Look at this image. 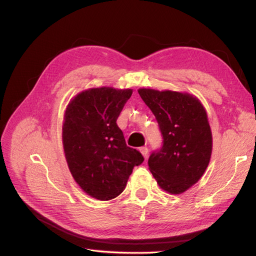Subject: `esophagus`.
I'll use <instances>...</instances> for the list:
<instances>
[{
  "label": "esophagus",
  "mask_w": 256,
  "mask_h": 256,
  "mask_svg": "<svg viewBox=\"0 0 256 256\" xmlns=\"http://www.w3.org/2000/svg\"><path fill=\"white\" fill-rule=\"evenodd\" d=\"M138 150H140V152L143 154L144 158H147V156H148V148H147L146 146H142L138 148Z\"/></svg>",
  "instance_id": "esophagus-1"
}]
</instances>
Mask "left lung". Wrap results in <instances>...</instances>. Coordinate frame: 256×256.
Instances as JSON below:
<instances>
[{"mask_svg": "<svg viewBox=\"0 0 256 256\" xmlns=\"http://www.w3.org/2000/svg\"><path fill=\"white\" fill-rule=\"evenodd\" d=\"M156 118L161 148L148 159L150 171L160 188L180 194L198 182L208 166L212 136L207 114L196 97L172 90H138Z\"/></svg>", "mask_w": 256, "mask_h": 256, "instance_id": "obj_1", "label": "left lung"}]
</instances>
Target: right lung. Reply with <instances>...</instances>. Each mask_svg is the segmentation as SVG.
<instances>
[{
	"label": "right lung",
	"mask_w": 256,
	"mask_h": 256,
	"mask_svg": "<svg viewBox=\"0 0 256 256\" xmlns=\"http://www.w3.org/2000/svg\"><path fill=\"white\" fill-rule=\"evenodd\" d=\"M132 90L81 92L69 102L63 124L65 157L74 180L88 196L109 200L126 188L142 154L127 146L116 124Z\"/></svg>",
	"instance_id": "add662e5"
}]
</instances>
